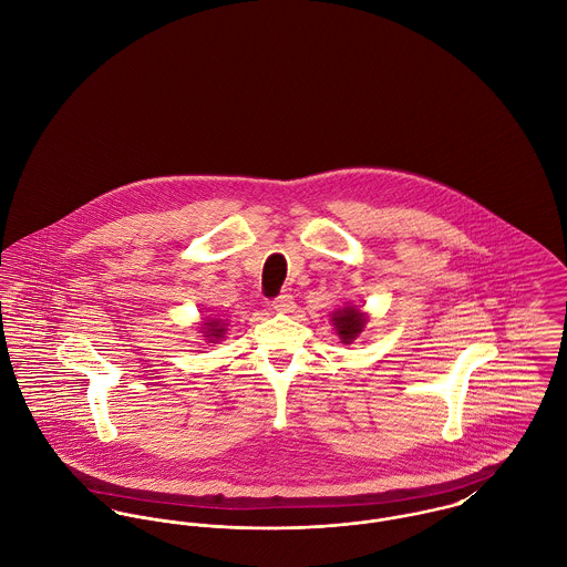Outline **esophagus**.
I'll return each instance as SVG.
<instances>
[{"label": "esophagus", "instance_id": "obj_1", "mask_svg": "<svg viewBox=\"0 0 567 567\" xmlns=\"http://www.w3.org/2000/svg\"><path fill=\"white\" fill-rule=\"evenodd\" d=\"M272 310L281 312V315L292 312L295 310V297L288 295V292H281L277 299H272Z\"/></svg>", "mask_w": 567, "mask_h": 567}]
</instances>
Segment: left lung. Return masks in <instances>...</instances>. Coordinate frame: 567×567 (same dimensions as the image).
<instances>
[{
    "label": "left lung",
    "instance_id": "obj_1",
    "mask_svg": "<svg viewBox=\"0 0 567 567\" xmlns=\"http://www.w3.org/2000/svg\"><path fill=\"white\" fill-rule=\"evenodd\" d=\"M367 321H369L367 315L355 306H347V308L331 315V323L340 336V342H344V344H351L360 336V331L364 329Z\"/></svg>",
    "mask_w": 567,
    "mask_h": 567
}]
</instances>
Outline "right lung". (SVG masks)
Instances as JSON below:
<instances>
[{
	"label": "right lung",
	"instance_id": "right-lung-1",
	"mask_svg": "<svg viewBox=\"0 0 567 567\" xmlns=\"http://www.w3.org/2000/svg\"><path fill=\"white\" fill-rule=\"evenodd\" d=\"M225 331H227V324L223 323V321H207V323H203V333H205L207 342H218L220 338H225Z\"/></svg>",
	"mask_w": 567,
	"mask_h": 567
}]
</instances>
